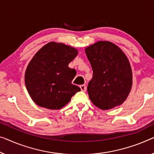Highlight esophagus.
Wrapping results in <instances>:
<instances>
[{
  "instance_id": "34e87169",
  "label": "esophagus",
  "mask_w": 154,
  "mask_h": 154,
  "mask_svg": "<svg viewBox=\"0 0 154 154\" xmlns=\"http://www.w3.org/2000/svg\"><path fill=\"white\" fill-rule=\"evenodd\" d=\"M80 88H81V91H86V86H85V85H81V86H79Z\"/></svg>"
}]
</instances>
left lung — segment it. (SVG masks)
<instances>
[{
    "label": "left lung",
    "instance_id": "1",
    "mask_svg": "<svg viewBox=\"0 0 154 154\" xmlns=\"http://www.w3.org/2000/svg\"><path fill=\"white\" fill-rule=\"evenodd\" d=\"M85 52L93 72L87 87L91 102L102 110L120 106L127 98L133 84L127 56L110 41H97Z\"/></svg>",
    "mask_w": 154,
    "mask_h": 154
}]
</instances>
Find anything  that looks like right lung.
<instances>
[{
  "label": "right lung",
  "mask_w": 154,
  "mask_h": 154,
  "mask_svg": "<svg viewBox=\"0 0 154 154\" xmlns=\"http://www.w3.org/2000/svg\"><path fill=\"white\" fill-rule=\"evenodd\" d=\"M77 54V50L69 45L50 42L33 57L26 70L25 83L38 106L60 109L81 91L72 84L76 71L68 67Z\"/></svg>",
  "instance_id": "add662e5"
}]
</instances>
